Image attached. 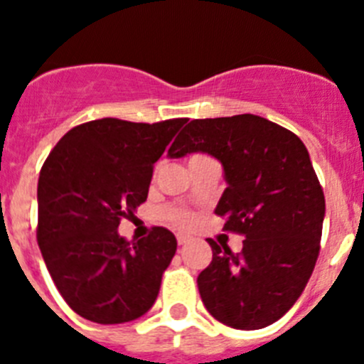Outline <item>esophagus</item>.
I'll use <instances>...</instances> for the list:
<instances>
[{"instance_id":"1","label":"esophagus","mask_w":364,"mask_h":364,"mask_svg":"<svg viewBox=\"0 0 364 364\" xmlns=\"http://www.w3.org/2000/svg\"><path fill=\"white\" fill-rule=\"evenodd\" d=\"M176 242H178V246H184V244L189 242V239L186 235H178V237H176Z\"/></svg>"}]
</instances>
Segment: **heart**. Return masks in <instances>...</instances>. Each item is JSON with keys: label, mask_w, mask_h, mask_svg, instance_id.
<instances>
[{"label": "heart", "mask_w": 364, "mask_h": 364, "mask_svg": "<svg viewBox=\"0 0 364 364\" xmlns=\"http://www.w3.org/2000/svg\"><path fill=\"white\" fill-rule=\"evenodd\" d=\"M162 217L166 220L173 222L178 228H191L195 224V217L193 213L186 210H180V208H164L162 210Z\"/></svg>", "instance_id": "heart-1"}]
</instances>
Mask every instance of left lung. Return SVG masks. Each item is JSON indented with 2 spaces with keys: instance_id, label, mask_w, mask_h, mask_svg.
<instances>
[{
  "instance_id": "left-lung-1",
  "label": "left lung",
  "mask_w": 364,
  "mask_h": 364,
  "mask_svg": "<svg viewBox=\"0 0 364 364\" xmlns=\"http://www.w3.org/2000/svg\"><path fill=\"white\" fill-rule=\"evenodd\" d=\"M208 153L224 167L228 188L215 213L244 235L240 253L226 244L197 279L215 319L259 330L290 310L319 257L324 193L301 138L257 114L191 120L167 154Z\"/></svg>"
}]
</instances>
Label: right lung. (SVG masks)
I'll list each match as a JSON object with an SVG mask.
<instances>
[{
    "instance_id": "add662e5",
    "label": "right lung",
    "mask_w": 364,
    "mask_h": 364,
    "mask_svg": "<svg viewBox=\"0 0 364 364\" xmlns=\"http://www.w3.org/2000/svg\"><path fill=\"white\" fill-rule=\"evenodd\" d=\"M186 122H87L63 134L45 160L38 246L58 291L83 319L129 323L156 301L175 235L156 226L129 242L118 226L146 202L154 162Z\"/></svg>"
}]
</instances>
